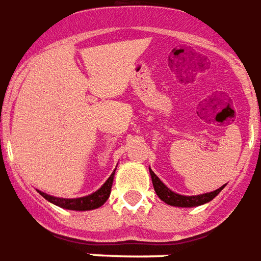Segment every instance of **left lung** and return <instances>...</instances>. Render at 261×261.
<instances>
[{
    "instance_id": "8db88e82",
    "label": "left lung",
    "mask_w": 261,
    "mask_h": 261,
    "mask_svg": "<svg viewBox=\"0 0 261 261\" xmlns=\"http://www.w3.org/2000/svg\"><path fill=\"white\" fill-rule=\"evenodd\" d=\"M150 170V168H149ZM150 175H151V180H153V186L154 191L157 193L160 199L163 201H165L167 204L175 207H196V206H201L204 203H208L210 200H213L220 192L224 189V186H221L220 189H217L214 192H210V193H203V195H197V196H182L175 193L171 189H168L167 186L160 180V178L157 175L154 174L153 171L150 170Z\"/></svg>"
}]
</instances>
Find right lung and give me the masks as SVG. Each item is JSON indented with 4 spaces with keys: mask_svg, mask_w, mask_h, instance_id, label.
<instances>
[{
    "mask_svg": "<svg viewBox=\"0 0 261 261\" xmlns=\"http://www.w3.org/2000/svg\"><path fill=\"white\" fill-rule=\"evenodd\" d=\"M114 175H115V170L110 175V178L106 180V184L96 191L94 193H91L89 196H83V197H76V199H62V197H54V196H50L44 193V192H40L39 193L45 200H48L50 203L55 204V206L62 207V208H66V210H76V211H86V210H94V208H98L101 207L107 199L110 197V193H111V186L112 180H114Z\"/></svg>",
    "mask_w": 261,
    "mask_h": 261,
    "instance_id": "obj_1",
    "label": "right lung"
}]
</instances>
